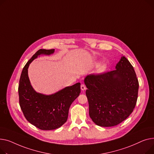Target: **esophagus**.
I'll use <instances>...</instances> for the list:
<instances>
[{
	"label": "esophagus",
	"mask_w": 154,
	"mask_h": 154,
	"mask_svg": "<svg viewBox=\"0 0 154 154\" xmlns=\"http://www.w3.org/2000/svg\"><path fill=\"white\" fill-rule=\"evenodd\" d=\"M86 89V86H85V85L84 84H82V85H81V89L82 90V91H85Z\"/></svg>",
	"instance_id": "34e87169"
}]
</instances>
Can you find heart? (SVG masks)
Listing matches in <instances>:
<instances>
[{"label":"heart","mask_w":154,"mask_h":154,"mask_svg":"<svg viewBox=\"0 0 154 154\" xmlns=\"http://www.w3.org/2000/svg\"><path fill=\"white\" fill-rule=\"evenodd\" d=\"M106 69V66L105 65H101L99 66L97 71L98 73H103V71H104Z\"/></svg>","instance_id":"obj_1"}]
</instances>
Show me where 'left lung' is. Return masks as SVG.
<instances>
[{
  "label": "left lung",
  "instance_id": "left-lung-1",
  "mask_svg": "<svg viewBox=\"0 0 154 154\" xmlns=\"http://www.w3.org/2000/svg\"><path fill=\"white\" fill-rule=\"evenodd\" d=\"M89 114L101 127H112L126 119L136 105L139 81L129 60L122 57L113 71L89 75L85 79Z\"/></svg>",
  "mask_w": 154,
  "mask_h": 154
}]
</instances>
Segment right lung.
<instances>
[{"label": "right lung", "instance_id": "obj_1", "mask_svg": "<svg viewBox=\"0 0 154 154\" xmlns=\"http://www.w3.org/2000/svg\"><path fill=\"white\" fill-rule=\"evenodd\" d=\"M55 49H40L36 52L23 68L19 86V103L26 119L41 130L60 128L68 119L69 107L81 93L80 83L68 86L50 95L36 92L28 76L31 62L40 55H50Z\"/></svg>", "mask_w": 154, "mask_h": 154}]
</instances>
